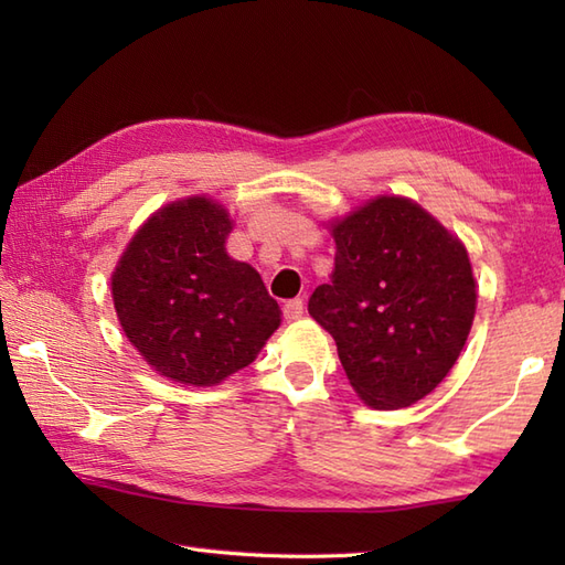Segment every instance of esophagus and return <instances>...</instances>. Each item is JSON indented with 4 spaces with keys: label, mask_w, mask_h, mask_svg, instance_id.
<instances>
[{
    "label": "esophagus",
    "mask_w": 565,
    "mask_h": 565,
    "mask_svg": "<svg viewBox=\"0 0 565 565\" xmlns=\"http://www.w3.org/2000/svg\"><path fill=\"white\" fill-rule=\"evenodd\" d=\"M281 310H284L286 320H298L303 316V301L301 298H291V301H284Z\"/></svg>",
    "instance_id": "34e87169"
}]
</instances>
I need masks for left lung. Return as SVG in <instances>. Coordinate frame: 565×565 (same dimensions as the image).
I'll return each mask as SVG.
<instances>
[{"mask_svg": "<svg viewBox=\"0 0 565 565\" xmlns=\"http://www.w3.org/2000/svg\"><path fill=\"white\" fill-rule=\"evenodd\" d=\"M334 271L308 301L371 407L413 405L449 374L476 313L466 247L417 203L381 196L332 225Z\"/></svg>", "mask_w": 565, "mask_h": 565, "instance_id": "8db88e82", "label": "left lung"}]
</instances>
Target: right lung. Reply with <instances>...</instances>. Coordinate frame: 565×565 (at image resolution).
<instances>
[{
  "mask_svg": "<svg viewBox=\"0 0 565 565\" xmlns=\"http://www.w3.org/2000/svg\"><path fill=\"white\" fill-rule=\"evenodd\" d=\"M231 227L211 199L170 203L130 239L111 276L126 338L167 379L221 383L255 362L279 328L262 276L227 257Z\"/></svg>",
  "mask_w": 565,
  "mask_h": 565,
  "instance_id": "1",
  "label": "right lung"
}]
</instances>
